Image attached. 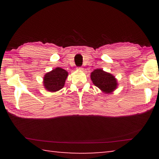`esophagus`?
<instances>
[{"label":"esophagus","mask_w":159,"mask_h":159,"mask_svg":"<svg viewBox=\"0 0 159 159\" xmlns=\"http://www.w3.org/2000/svg\"><path fill=\"white\" fill-rule=\"evenodd\" d=\"M77 69L79 70V71H83V67H81V66H79V67H78V68H77Z\"/></svg>","instance_id":"34e87169"}]
</instances>
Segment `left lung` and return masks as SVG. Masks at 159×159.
Listing matches in <instances>:
<instances>
[{
	"label": "left lung",
	"mask_w": 159,
	"mask_h": 159,
	"mask_svg": "<svg viewBox=\"0 0 159 159\" xmlns=\"http://www.w3.org/2000/svg\"><path fill=\"white\" fill-rule=\"evenodd\" d=\"M90 78L93 84L105 93H110L116 88V79L102 69L94 70L91 73Z\"/></svg>",
	"instance_id": "obj_1"
}]
</instances>
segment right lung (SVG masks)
I'll list each match as a JSON object with an SVG mask.
<instances>
[{
	"label": "right lung",
	"instance_id": "1",
	"mask_svg": "<svg viewBox=\"0 0 159 159\" xmlns=\"http://www.w3.org/2000/svg\"><path fill=\"white\" fill-rule=\"evenodd\" d=\"M68 76V72L57 67L45 75L44 86L50 92H56L64 87V83Z\"/></svg>",
	"mask_w": 159,
	"mask_h": 159
}]
</instances>
